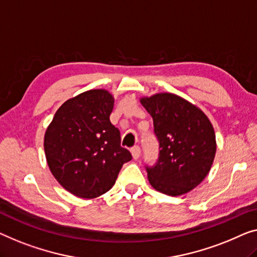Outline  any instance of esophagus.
<instances>
[{
    "label": "esophagus",
    "mask_w": 257,
    "mask_h": 257,
    "mask_svg": "<svg viewBox=\"0 0 257 257\" xmlns=\"http://www.w3.org/2000/svg\"><path fill=\"white\" fill-rule=\"evenodd\" d=\"M130 152H132L134 159H139L140 156H141V148L140 147H134L132 150H130Z\"/></svg>",
    "instance_id": "esophagus-1"
}]
</instances>
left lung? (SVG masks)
Listing matches in <instances>:
<instances>
[{"label": "left lung", "instance_id": "obj_1", "mask_svg": "<svg viewBox=\"0 0 257 257\" xmlns=\"http://www.w3.org/2000/svg\"><path fill=\"white\" fill-rule=\"evenodd\" d=\"M152 116L159 143L158 160L145 166L150 185L160 193L180 196L208 175L216 155V136L202 110L173 93L141 99Z\"/></svg>", "mask_w": 257, "mask_h": 257}]
</instances>
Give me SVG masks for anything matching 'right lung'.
Returning <instances> with one entry per match:
<instances>
[{
  "instance_id": "obj_1",
  "label": "right lung",
  "mask_w": 257,
  "mask_h": 257,
  "mask_svg": "<svg viewBox=\"0 0 257 257\" xmlns=\"http://www.w3.org/2000/svg\"><path fill=\"white\" fill-rule=\"evenodd\" d=\"M114 98L90 90L56 110L45 134L46 159L57 182L75 196L94 198L115 183L132 153L121 147L120 130L109 121Z\"/></svg>"
}]
</instances>
